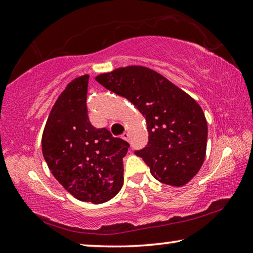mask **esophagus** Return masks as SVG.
I'll return each mask as SVG.
<instances>
[{"mask_svg":"<svg viewBox=\"0 0 253 253\" xmlns=\"http://www.w3.org/2000/svg\"><path fill=\"white\" fill-rule=\"evenodd\" d=\"M122 138L125 139V141H128V138H129V134L126 133V131H125V133L122 135Z\"/></svg>","mask_w":253,"mask_h":253,"instance_id":"esophagus-1","label":"esophagus"}]
</instances>
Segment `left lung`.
<instances>
[{"instance_id": "left-lung-1", "label": "left lung", "mask_w": 253, "mask_h": 253, "mask_svg": "<svg viewBox=\"0 0 253 253\" xmlns=\"http://www.w3.org/2000/svg\"><path fill=\"white\" fill-rule=\"evenodd\" d=\"M95 80L137 108L146 120L148 143L136 151L153 177L173 187L198 173L206 155L207 122L189 94L148 67H119Z\"/></svg>"}]
</instances>
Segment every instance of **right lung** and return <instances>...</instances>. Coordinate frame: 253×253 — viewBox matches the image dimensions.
<instances>
[{
  "instance_id": "1",
  "label": "right lung",
  "mask_w": 253,
  "mask_h": 253,
  "mask_svg": "<svg viewBox=\"0 0 253 253\" xmlns=\"http://www.w3.org/2000/svg\"><path fill=\"white\" fill-rule=\"evenodd\" d=\"M89 75L71 81L48 116L42 155L56 180L76 199L102 204L124 183L123 158L129 144L91 125L86 108Z\"/></svg>"
}]
</instances>
